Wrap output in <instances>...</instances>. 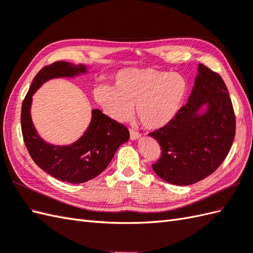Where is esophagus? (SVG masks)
Segmentation results:
<instances>
[{"label": "esophagus", "instance_id": "1", "mask_svg": "<svg viewBox=\"0 0 253 253\" xmlns=\"http://www.w3.org/2000/svg\"><path fill=\"white\" fill-rule=\"evenodd\" d=\"M129 132H130V139L131 140L139 139L140 136H141V133L139 131H137V130H134V129H130V130H129Z\"/></svg>", "mask_w": 253, "mask_h": 253}]
</instances>
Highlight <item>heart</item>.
Segmentation results:
<instances>
[{
    "mask_svg": "<svg viewBox=\"0 0 253 253\" xmlns=\"http://www.w3.org/2000/svg\"><path fill=\"white\" fill-rule=\"evenodd\" d=\"M187 91L185 79L153 68H126L114 76V87L99 85L93 90L96 101L116 121H127L136 105L142 125L157 129L172 121Z\"/></svg>",
    "mask_w": 253,
    "mask_h": 253,
    "instance_id": "b5f03b06",
    "label": "heart"
}]
</instances>
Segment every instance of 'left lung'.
I'll return each mask as SVG.
<instances>
[{"instance_id": "left-lung-1", "label": "left lung", "mask_w": 253, "mask_h": 253, "mask_svg": "<svg viewBox=\"0 0 253 253\" xmlns=\"http://www.w3.org/2000/svg\"><path fill=\"white\" fill-rule=\"evenodd\" d=\"M203 105L207 112L197 114ZM236 119L221 75L198 64V76L189 101L167 125L150 132L161 145V157L152 168L175 185H190L213 173L230 152Z\"/></svg>"}]
</instances>
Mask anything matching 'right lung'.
<instances>
[{
	"label": "right lung",
	"mask_w": 253,
	"mask_h": 253,
	"mask_svg": "<svg viewBox=\"0 0 253 253\" xmlns=\"http://www.w3.org/2000/svg\"><path fill=\"white\" fill-rule=\"evenodd\" d=\"M83 64L75 66L55 61L34 76L21 107V131L29 154L37 165L52 177L69 183H84L96 178L108 167L116 150L129 139L125 125L112 120L100 110H92L89 127L71 145H52L41 138L31 120L32 95L46 81L85 73Z\"/></svg>",
	"instance_id": "1"
}]
</instances>
